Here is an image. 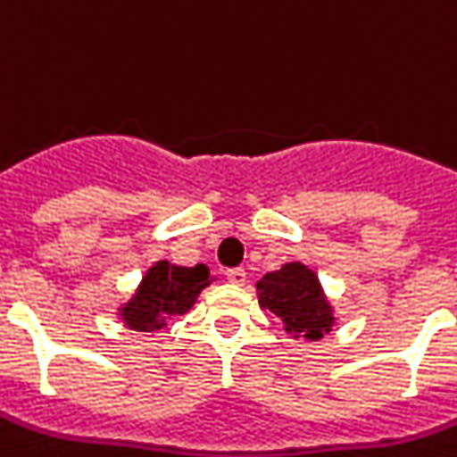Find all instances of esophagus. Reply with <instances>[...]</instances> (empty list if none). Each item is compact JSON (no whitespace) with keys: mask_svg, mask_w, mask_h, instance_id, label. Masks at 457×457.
I'll list each match as a JSON object with an SVG mask.
<instances>
[{"mask_svg":"<svg viewBox=\"0 0 457 457\" xmlns=\"http://www.w3.org/2000/svg\"><path fill=\"white\" fill-rule=\"evenodd\" d=\"M226 278H228V282H233V285H245V280H247V273H245V269L236 266V269L226 270Z\"/></svg>","mask_w":457,"mask_h":457,"instance_id":"34e87169","label":"esophagus"}]
</instances>
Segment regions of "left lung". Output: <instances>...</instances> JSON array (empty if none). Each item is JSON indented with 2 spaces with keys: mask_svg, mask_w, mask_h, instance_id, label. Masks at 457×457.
I'll use <instances>...</instances> for the list:
<instances>
[{
  "mask_svg": "<svg viewBox=\"0 0 457 457\" xmlns=\"http://www.w3.org/2000/svg\"><path fill=\"white\" fill-rule=\"evenodd\" d=\"M256 294L262 308L278 315L296 338L318 341L329 334L334 324L329 303L324 301L315 273L301 263H285L280 270L263 275L256 282Z\"/></svg>",
  "mask_w": 457,
  "mask_h": 457,
  "instance_id": "1",
  "label": "left lung"
}]
</instances>
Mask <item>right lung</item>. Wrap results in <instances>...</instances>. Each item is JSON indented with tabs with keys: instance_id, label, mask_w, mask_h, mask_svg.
<instances>
[{
	"instance_id": "add662e5",
	"label": "right lung",
	"mask_w": 457,
	"mask_h": 457,
	"mask_svg": "<svg viewBox=\"0 0 457 457\" xmlns=\"http://www.w3.org/2000/svg\"><path fill=\"white\" fill-rule=\"evenodd\" d=\"M207 285H210V273L203 263H198L195 269H184V266H170L168 262H158L154 269H149L135 299L123 308V320L130 329H161L170 318L184 315Z\"/></svg>"
}]
</instances>
